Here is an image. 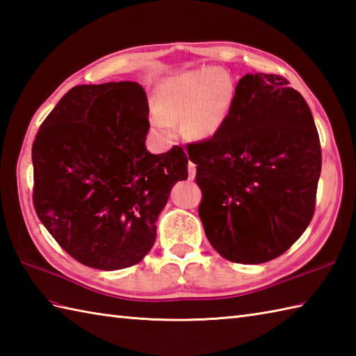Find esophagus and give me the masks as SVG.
I'll return each mask as SVG.
<instances>
[{
    "mask_svg": "<svg viewBox=\"0 0 356 356\" xmlns=\"http://www.w3.org/2000/svg\"><path fill=\"white\" fill-rule=\"evenodd\" d=\"M188 172H190V179L195 177V165L193 162H188Z\"/></svg>",
    "mask_w": 356,
    "mask_h": 356,
    "instance_id": "34e87169",
    "label": "esophagus"
}]
</instances>
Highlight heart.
I'll list each match as a JSON object with an SVG mask.
<instances>
[{
    "instance_id": "b5f03b06",
    "label": "heart",
    "mask_w": 356,
    "mask_h": 356,
    "mask_svg": "<svg viewBox=\"0 0 356 356\" xmlns=\"http://www.w3.org/2000/svg\"><path fill=\"white\" fill-rule=\"evenodd\" d=\"M234 102V82L223 69H200L163 81L156 92L153 122L163 138L182 120L186 136L209 139L222 130Z\"/></svg>"
}]
</instances>
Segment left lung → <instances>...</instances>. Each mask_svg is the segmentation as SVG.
<instances>
[{"instance_id": "left-lung-1", "label": "left lung", "mask_w": 356, "mask_h": 356, "mask_svg": "<svg viewBox=\"0 0 356 356\" xmlns=\"http://www.w3.org/2000/svg\"><path fill=\"white\" fill-rule=\"evenodd\" d=\"M202 190L199 216L223 259L259 264L286 252L315 211L321 147L311 108L278 74H245L229 118L188 145Z\"/></svg>"}]
</instances>
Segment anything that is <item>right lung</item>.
<instances>
[{"label": "right lung", "instance_id": "1", "mask_svg": "<svg viewBox=\"0 0 356 356\" xmlns=\"http://www.w3.org/2000/svg\"><path fill=\"white\" fill-rule=\"evenodd\" d=\"M148 113L138 82L78 86L35 138L36 214L59 246L88 268L139 263L154 245L171 188L188 179L182 148L147 149Z\"/></svg>", "mask_w": 356, "mask_h": 356}]
</instances>
